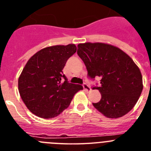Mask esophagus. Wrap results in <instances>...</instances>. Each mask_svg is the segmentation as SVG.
I'll return each instance as SVG.
<instances>
[{
	"mask_svg": "<svg viewBox=\"0 0 151 151\" xmlns=\"http://www.w3.org/2000/svg\"><path fill=\"white\" fill-rule=\"evenodd\" d=\"M82 86H83L84 89H85V91H90L91 90V88L89 87L88 85L87 84H86V83H84V84H83V85H82Z\"/></svg>",
	"mask_w": 151,
	"mask_h": 151,
	"instance_id": "34e87169",
	"label": "esophagus"
}]
</instances>
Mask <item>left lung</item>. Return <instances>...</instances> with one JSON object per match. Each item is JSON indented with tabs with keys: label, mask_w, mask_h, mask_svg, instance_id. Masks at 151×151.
Masks as SVG:
<instances>
[{
	"label": "left lung",
	"mask_w": 151,
	"mask_h": 151,
	"mask_svg": "<svg viewBox=\"0 0 151 151\" xmlns=\"http://www.w3.org/2000/svg\"><path fill=\"white\" fill-rule=\"evenodd\" d=\"M77 54L91 78L101 77V99L93 106L107 118L117 119L134 106L143 90L138 66L126 53L110 44H78Z\"/></svg>",
	"instance_id": "obj_1"
}]
</instances>
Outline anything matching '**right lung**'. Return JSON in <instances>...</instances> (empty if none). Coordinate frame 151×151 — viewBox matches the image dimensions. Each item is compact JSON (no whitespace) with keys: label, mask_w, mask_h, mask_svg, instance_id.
Returning <instances> with one entry per match:
<instances>
[{"label":"right lung","mask_w":151,"mask_h":151,"mask_svg":"<svg viewBox=\"0 0 151 151\" xmlns=\"http://www.w3.org/2000/svg\"><path fill=\"white\" fill-rule=\"evenodd\" d=\"M76 49L74 44L47 47L26 63L19 77L18 89L33 114L43 119L57 116L69 106L75 94L83 89L82 85L68 82L62 71Z\"/></svg>","instance_id":"right-lung-1"}]
</instances>
